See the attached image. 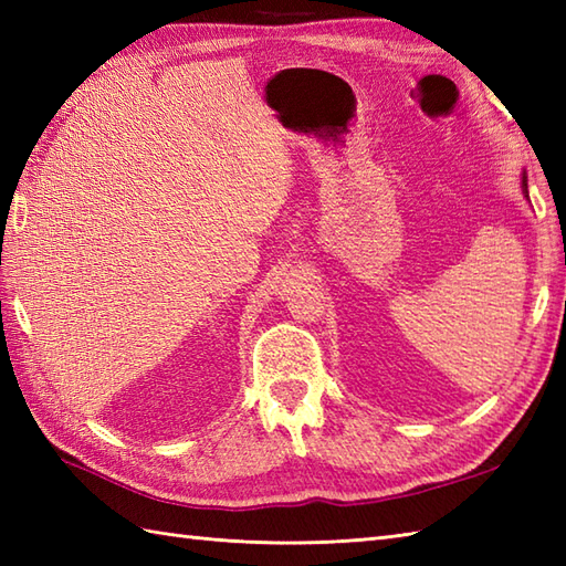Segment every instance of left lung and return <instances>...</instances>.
Instances as JSON below:
<instances>
[{"mask_svg": "<svg viewBox=\"0 0 566 566\" xmlns=\"http://www.w3.org/2000/svg\"><path fill=\"white\" fill-rule=\"evenodd\" d=\"M523 195L527 197V175L523 172ZM527 201H531V199H527Z\"/></svg>", "mask_w": 566, "mask_h": 566, "instance_id": "8db88e82", "label": "left lung"}]
</instances>
